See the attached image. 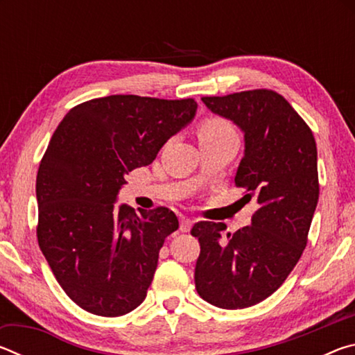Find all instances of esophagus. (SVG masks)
Instances as JSON below:
<instances>
[{
    "label": "esophagus",
    "mask_w": 355,
    "mask_h": 355,
    "mask_svg": "<svg viewBox=\"0 0 355 355\" xmlns=\"http://www.w3.org/2000/svg\"><path fill=\"white\" fill-rule=\"evenodd\" d=\"M192 224H194V222H192L191 219H188V218H183L182 220H180V230L184 232V233H188V232L191 230Z\"/></svg>",
    "instance_id": "1"
}]
</instances>
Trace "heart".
<instances>
[{
  "mask_svg": "<svg viewBox=\"0 0 355 355\" xmlns=\"http://www.w3.org/2000/svg\"><path fill=\"white\" fill-rule=\"evenodd\" d=\"M233 131L232 125L225 122V120L218 119V117H211L207 119L199 127V137L200 136H218V135H224V133H230Z\"/></svg>",
  "mask_w": 355,
  "mask_h": 355,
  "instance_id": "heart-1",
  "label": "heart"
}]
</instances>
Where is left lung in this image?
<instances>
[{
    "label": "left lung",
    "mask_w": 355,
    "mask_h": 355,
    "mask_svg": "<svg viewBox=\"0 0 355 355\" xmlns=\"http://www.w3.org/2000/svg\"><path fill=\"white\" fill-rule=\"evenodd\" d=\"M209 111L230 120L244 136L235 183L257 197L250 225L222 236L227 225L202 220L196 290L216 307L255 305L277 290L299 261L320 197L313 133L291 105L258 89L203 97Z\"/></svg>",
    "instance_id": "obj_1"
}]
</instances>
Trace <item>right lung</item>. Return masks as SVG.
<instances>
[{
    "mask_svg": "<svg viewBox=\"0 0 355 355\" xmlns=\"http://www.w3.org/2000/svg\"><path fill=\"white\" fill-rule=\"evenodd\" d=\"M196 112L192 98L110 95L75 106L53 133L35 182L37 239L59 285L89 313L122 316L146 299L178 219L116 202L125 175L152 164Z\"/></svg>",
    "mask_w": 355,
    "mask_h": 355,
    "instance_id": "1",
    "label": "right lung"
}]
</instances>
